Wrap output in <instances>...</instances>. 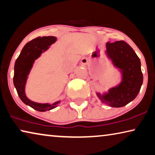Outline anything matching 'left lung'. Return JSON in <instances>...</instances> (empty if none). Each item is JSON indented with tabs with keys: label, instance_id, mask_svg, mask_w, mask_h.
Here are the masks:
<instances>
[{
	"label": "left lung",
	"instance_id": "8db88e82",
	"mask_svg": "<svg viewBox=\"0 0 155 155\" xmlns=\"http://www.w3.org/2000/svg\"><path fill=\"white\" fill-rule=\"evenodd\" d=\"M108 57L122 73V81L117 87L110 88L107 94L97 96L110 106L120 107L133 101L138 95L143 83L141 61L128 44L124 41L106 43Z\"/></svg>",
	"mask_w": 155,
	"mask_h": 155
}]
</instances>
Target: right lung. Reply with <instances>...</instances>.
<instances>
[{
	"mask_svg": "<svg viewBox=\"0 0 155 155\" xmlns=\"http://www.w3.org/2000/svg\"><path fill=\"white\" fill-rule=\"evenodd\" d=\"M56 41L55 36L38 37L29 41L23 47L20 55L17 58L14 65V85L17 93L25 104L29 105L39 112H45L55 108L60 103L57 101L50 105L48 104H38L28 99L25 92V87L29 71L32 68L34 61L41 56V53L49 48V46Z\"/></svg>",
	"mask_w": 155,
	"mask_h": 155,
	"instance_id": "right-lung-1",
	"label": "right lung"
}]
</instances>
